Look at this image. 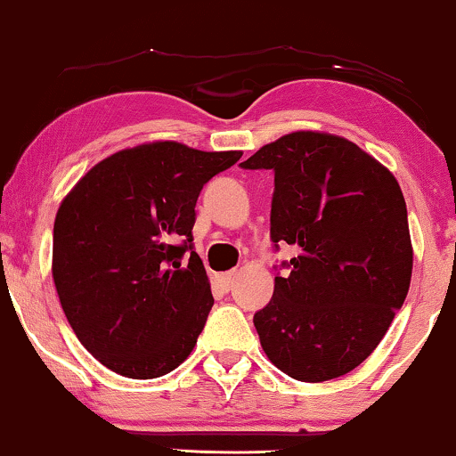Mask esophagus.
I'll use <instances>...</instances> for the list:
<instances>
[{"instance_id":"1","label":"esophagus","mask_w":456,"mask_h":456,"mask_svg":"<svg viewBox=\"0 0 456 456\" xmlns=\"http://www.w3.org/2000/svg\"><path fill=\"white\" fill-rule=\"evenodd\" d=\"M234 276H236V272H226V273H222L220 278H217V282H220L222 290H230V289H232Z\"/></svg>"}]
</instances>
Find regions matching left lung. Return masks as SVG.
<instances>
[{
    "label": "left lung",
    "instance_id": "8db88e82",
    "mask_svg": "<svg viewBox=\"0 0 456 456\" xmlns=\"http://www.w3.org/2000/svg\"><path fill=\"white\" fill-rule=\"evenodd\" d=\"M272 170V240L298 248L253 317L267 359L298 382L345 376L407 298L413 247L401 186L342 136L298 130L242 161Z\"/></svg>",
    "mask_w": 456,
    "mask_h": 456
}]
</instances>
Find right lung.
I'll use <instances>...</instances> for the list:
<instances>
[{
	"instance_id": "right-lung-1",
	"label": "right lung",
	"mask_w": 456,
	"mask_h": 456,
	"mask_svg": "<svg viewBox=\"0 0 456 456\" xmlns=\"http://www.w3.org/2000/svg\"><path fill=\"white\" fill-rule=\"evenodd\" d=\"M240 155L145 142L99 161L64 197L53 224L55 290L80 345L108 370L159 378L195 348L214 305L192 251L195 205Z\"/></svg>"
}]
</instances>
